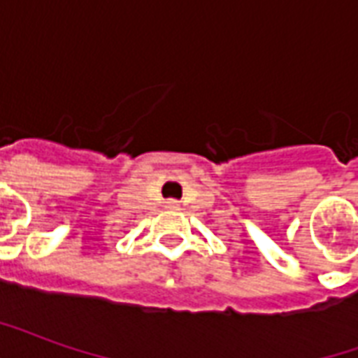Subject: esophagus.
<instances>
[{"label": "esophagus", "mask_w": 358, "mask_h": 358, "mask_svg": "<svg viewBox=\"0 0 358 358\" xmlns=\"http://www.w3.org/2000/svg\"><path fill=\"white\" fill-rule=\"evenodd\" d=\"M164 207H166V209H178L180 207V203L176 201V199H169V201H164Z\"/></svg>", "instance_id": "34e87169"}]
</instances>
